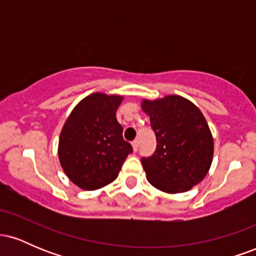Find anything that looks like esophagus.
I'll return each instance as SVG.
<instances>
[{
  "instance_id": "1",
  "label": "esophagus",
  "mask_w": 256,
  "mask_h": 256,
  "mask_svg": "<svg viewBox=\"0 0 256 256\" xmlns=\"http://www.w3.org/2000/svg\"><path fill=\"white\" fill-rule=\"evenodd\" d=\"M138 146H140V143H138L137 140H134V142H132V148H134V152L138 150Z\"/></svg>"
}]
</instances>
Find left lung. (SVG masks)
<instances>
[{
	"instance_id": "left-lung-1",
	"label": "left lung",
	"mask_w": 256,
	"mask_h": 256,
	"mask_svg": "<svg viewBox=\"0 0 256 256\" xmlns=\"http://www.w3.org/2000/svg\"><path fill=\"white\" fill-rule=\"evenodd\" d=\"M150 116L156 149L142 158L146 179L161 192L190 190L207 174L213 158V138L201 110L189 100L171 95L142 104Z\"/></svg>"
}]
</instances>
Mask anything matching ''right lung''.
Masks as SVG:
<instances>
[{
    "label": "right lung",
    "mask_w": 256,
    "mask_h": 256,
    "mask_svg": "<svg viewBox=\"0 0 256 256\" xmlns=\"http://www.w3.org/2000/svg\"><path fill=\"white\" fill-rule=\"evenodd\" d=\"M122 96L95 92L82 100L64 122L58 158L64 173L84 190H96L118 177L132 146L116 118Z\"/></svg>",
    "instance_id": "obj_1"
}]
</instances>
